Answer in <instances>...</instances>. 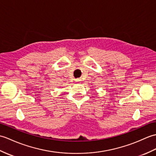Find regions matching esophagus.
Returning <instances> with one entry per match:
<instances>
[{"instance_id": "obj_1", "label": "esophagus", "mask_w": 156, "mask_h": 156, "mask_svg": "<svg viewBox=\"0 0 156 156\" xmlns=\"http://www.w3.org/2000/svg\"><path fill=\"white\" fill-rule=\"evenodd\" d=\"M81 81V79L80 78H78V79H75V81L77 82V83H79Z\"/></svg>"}]
</instances>
